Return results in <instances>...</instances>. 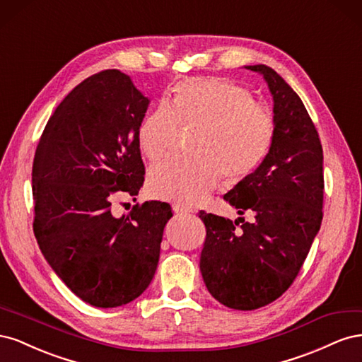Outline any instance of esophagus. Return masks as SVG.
Here are the masks:
<instances>
[{
    "label": "esophagus",
    "mask_w": 362,
    "mask_h": 362,
    "mask_svg": "<svg viewBox=\"0 0 362 362\" xmlns=\"http://www.w3.org/2000/svg\"><path fill=\"white\" fill-rule=\"evenodd\" d=\"M173 210H175V213L177 214H190V213H193V210L190 206H185V205H180V204H175L173 205Z\"/></svg>",
    "instance_id": "34e87169"
}]
</instances>
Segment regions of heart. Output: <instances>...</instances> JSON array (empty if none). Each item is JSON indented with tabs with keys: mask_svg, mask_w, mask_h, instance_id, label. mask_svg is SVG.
<instances>
[{
	"mask_svg": "<svg viewBox=\"0 0 362 362\" xmlns=\"http://www.w3.org/2000/svg\"><path fill=\"white\" fill-rule=\"evenodd\" d=\"M184 127H198L194 157L173 156L151 168L149 190L160 199L194 205L223 177L237 181L269 154L275 120L245 87L223 78H198L177 86L173 101H160L140 125L139 141L148 158L175 146Z\"/></svg>",
	"mask_w": 362,
	"mask_h": 362,
	"instance_id": "1",
	"label": "heart"
}]
</instances>
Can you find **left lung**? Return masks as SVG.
<instances>
[{
	"mask_svg": "<svg viewBox=\"0 0 362 362\" xmlns=\"http://www.w3.org/2000/svg\"><path fill=\"white\" fill-rule=\"evenodd\" d=\"M245 68L269 86L275 137L259 166L223 196L255 221L199 213L206 229L199 267L216 300L252 311L276 300L298 276L322 225L325 184L322 144L299 95L266 64Z\"/></svg>",
	"mask_w": 362,
	"mask_h": 362,
	"instance_id": "left-lung-1",
	"label": "left lung"
}]
</instances>
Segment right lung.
<instances>
[{"label":"right lung","instance_id":"add662e5","mask_svg":"<svg viewBox=\"0 0 362 362\" xmlns=\"http://www.w3.org/2000/svg\"><path fill=\"white\" fill-rule=\"evenodd\" d=\"M149 100L117 69L98 72L64 98L33 161L35 235L56 275L96 308L137 299L157 270L166 202L112 213L113 194L145 181L139 129Z\"/></svg>","mask_w":362,"mask_h":362}]
</instances>
